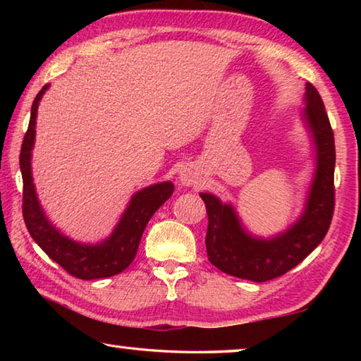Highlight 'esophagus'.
I'll use <instances>...</instances> for the list:
<instances>
[{
	"instance_id": "obj_1",
	"label": "esophagus",
	"mask_w": 361,
	"mask_h": 361,
	"mask_svg": "<svg viewBox=\"0 0 361 361\" xmlns=\"http://www.w3.org/2000/svg\"><path fill=\"white\" fill-rule=\"evenodd\" d=\"M180 180H181V183L183 185H194V181H195V176H194V173L191 172V170H183V172L180 173Z\"/></svg>"
}]
</instances>
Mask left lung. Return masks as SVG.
<instances>
[{"mask_svg": "<svg viewBox=\"0 0 361 361\" xmlns=\"http://www.w3.org/2000/svg\"><path fill=\"white\" fill-rule=\"evenodd\" d=\"M304 119L317 148V170L302 216L274 239L252 237L242 228L234 209L215 195L200 194L205 202L209 228L205 245L209 261L229 276L267 282L296 267L325 239L334 213V133L320 94L305 84Z\"/></svg>", "mask_w": 361, "mask_h": 361, "instance_id": "1", "label": "left lung"}]
</instances>
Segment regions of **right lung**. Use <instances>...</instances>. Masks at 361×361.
I'll use <instances>...</instances> for the list:
<instances>
[{"label": "right lung", "mask_w": 361, "mask_h": 361, "mask_svg": "<svg viewBox=\"0 0 361 361\" xmlns=\"http://www.w3.org/2000/svg\"><path fill=\"white\" fill-rule=\"evenodd\" d=\"M49 84L42 87L35 97L30 114L28 129L25 132L20 149V172L23 180L22 213L23 221L32 235L49 258L62 266L70 276L81 280L113 277L130 266L137 255L146 224L156 210L173 194V185L170 181L159 183L145 188L133 195L129 207L122 215L118 228L109 239L99 245H85L68 239L49 223L42 213L38 197L35 192L32 178V148L35 143V124L38 103Z\"/></svg>", "instance_id": "1"}]
</instances>
